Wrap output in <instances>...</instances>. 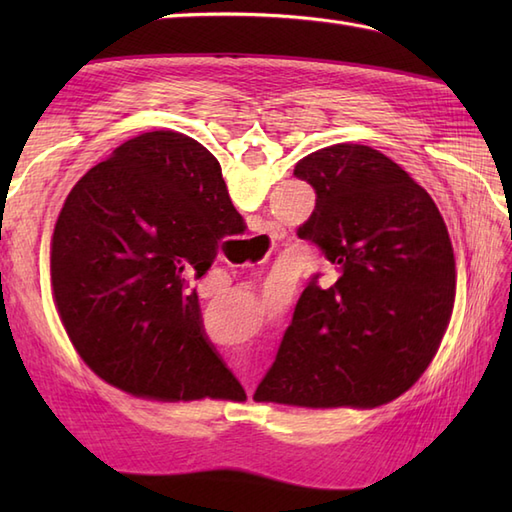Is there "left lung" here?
<instances>
[{"instance_id": "8db88e82", "label": "left lung", "mask_w": 512, "mask_h": 512, "mask_svg": "<svg viewBox=\"0 0 512 512\" xmlns=\"http://www.w3.org/2000/svg\"><path fill=\"white\" fill-rule=\"evenodd\" d=\"M317 193L299 237L334 268L314 273L255 389L257 402L378 407L436 356L455 292L447 224L416 180L380 151L341 143L295 167Z\"/></svg>"}]
</instances>
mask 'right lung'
Returning <instances> with one entry per match:
<instances>
[{
  "label": "right lung",
  "mask_w": 512,
  "mask_h": 512,
  "mask_svg": "<svg viewBox=\"0 0 512 512\" xmlns=\"http://www.w3.org/2000/svg\"><path fill=\"white\" fill-rule=\"evenodd\" d=\"M239 231L220 162L189 136L140 134L92 167L50 253L54 301L83 361L136 396L246 398L189 286Z\"/></svg>",
  "instance_id": "1"
}]
</instances>
